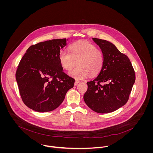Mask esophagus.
Returning <instances> with one entry per match:
<instances>
[{
    "mask_svg": "<svg viewBox=\"0 0 153 153\" xmlns=\"http://www.w3.org/2000/svg\"><path fill=\"white\" fill-rule=\"evenodd\" d=\"M79 82V81H76H76H75L74 85H75V86H76V85H78V84Z\"/></svg>",
    "mask_w": 153,
    "mask_h": 153,
    "instance_id": "34e87169",
    "label": "esophagus"
}]
</instances>
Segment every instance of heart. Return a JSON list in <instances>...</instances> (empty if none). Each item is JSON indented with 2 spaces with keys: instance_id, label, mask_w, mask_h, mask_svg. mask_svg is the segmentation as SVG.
<instances>
[{
  "instance_id": "1",
  "label": "heart",
  "mask_w": 153,
  "mask_h": 153,
  "mask_svg": "<svg viewBox=\"0 0 153 153\" xmlns=\"http://www.w3.org/2000/svg\"><path fill=\"white\" fill-rule=\"evenodd\" d=\"M69 52L63 50L59 55L61 65L66 71H70L76 64L78 66L69 72L76 79H84L91 75L95 76L101 71L104 64L102 51L94 44L83 41L72 44Z\"/></svg>"
}]
</instances>
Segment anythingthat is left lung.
Masks as SVG:
<instances>
[{
  "label": "left lung",
  "instance_id": "1",
  "mask_svg": "<svg viewBox=\"0 0 153 153\" xmlns=\"http://www.w3.org/2000/svg\"><path fill=\"white\" fill-rule=\"evenodd\" d=\"M104 55V64L98 75L87 82L84 100L98 113H109L124 105L135 81V71L128 56L106 40L92 38Z\"/></svg>",
  "mask_w": 153,
  "mask_h": 153
}]
</instances>
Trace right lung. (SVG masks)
<instances>
[{"label": "right lung", "instance_id": "obj_1", "mask_svg": "<svg viewBox=\"0 0 153 153\" xmlns=\"http://www.w3.org/2000/svg\"><path fill=\"white\" fill-rule=\"evenodd\" d=\"M66 38L52 39L30 46L22 57L16 79L23 103L35 111L44 112L58 108L75 79L63 71L59 55Z\"/></svg>", "mask_w": 153, "mask_h": 153}]
</instances>
